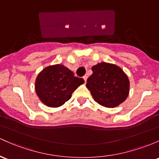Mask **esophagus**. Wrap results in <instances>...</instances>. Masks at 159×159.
<instances>
[{"instance_id": "34e87169", "label": "esophagus", "mask_w": 159, "mask_h": 159, "mask_svg": "<svg viewBox=\"0 0 159 159\" xmlns=\"http://www.w3.org/2000/svg\"><path fill=\"white\" fill-rule=\"evenodd\" d=\"M83 78V80H84L85 83H86V80H87V76H84Z\"/></svg>"}]
</instances>
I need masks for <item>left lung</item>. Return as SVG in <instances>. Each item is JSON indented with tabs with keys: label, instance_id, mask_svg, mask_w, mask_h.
<instances>
[{
	"label": "left lung",
	"instance_id": "8db88e82",
	"mask_svg": "<svg viewBox=\"0 0 159 159\" xmlns=\"http://www.w3.org/2000/svg\"><path fill=\"white\" fill-rule=\"evenodd\" d=\"M93 74L87 80L86 87L94 100L102 106H118L127 98L129 91L128 76L115 64L102 62L92 67Z\"/></svg>",
	"mask_w": 159,
	"mask_h": 159
}]
</instances>
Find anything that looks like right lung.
Returning a JSON list of instances; mask_svg holds the SVG:
<instances>
[{
    "label": "right lung",
    "instance_id": "1",
    "mask_svg": "<svg viewBox=\"0 0 159 159\" xmlns=\"http://www.w3.org/2000/svg\"><path fill=\"white\" fill-rule=\"evenodd\" d=\"M83 83L84 80L74 76V73L65 66L56 64L47 66L39 73L35 89L42 103L57 107L67 102Z\"/></svg>",
    "mask_w": 159,
    "mask_h": 159
}]
</instances>
